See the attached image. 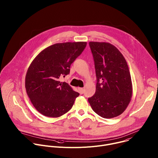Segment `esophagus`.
I'll return each instance as SVG.
<instances>
[{"label": "esophagus", "instance_id": "esophagus-1", "mask_svg": "<svg viewBox=\"0 0 158 158\" xmlns=\"http://www.w3.org/2000/svg\"><path fill=\"white\" fill-rule=\"evenodd\" d=\"M79 91L80 94H84V89L83 88H79Z\"/></svg>", "mask_w": 158, "mask_h": 158}]
</instances>
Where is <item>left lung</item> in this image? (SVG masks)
<instances>
[{
    "label": "left lung",
    "instance_id": "1",
    "mask_svg": "<svg viewBox=\"0 0 158 158\" xmlns=\"http://www.w3.org/2000/svg\"><path fill=\"white\" fill-rule=\"evenodd\" d=\"M96 76V93L88 101L102 118L110 119L125 110L132 97V82L126 60L107 42H90Z\"/></svg>",
    "mask_w": 158,
    "mask_h": 158
}]
</instances>
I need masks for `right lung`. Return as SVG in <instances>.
<instances>
[{
	"mask_svg": "<svg viewBox=\"0 0 158 158\" xmlns=\"http://www.w3.org/2000/svg\"><path fill=\"white\" fill-rule=\"evenodd\" d=\"M86 45V42L55 44L32 62L26 76V89L33 106L42 115L57 118L72 108L79 94L59 79L70 73L71 64Z\"/></svg>",
	"mask_w": 158,
	"mask_h": 158,
	"instance_id": "right-lung-1",
	"label": "right lung"
}]
</instances>
